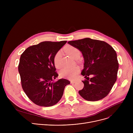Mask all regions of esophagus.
Segmentation results:
<instances>
[{
	"label": "esophagus",
	"instance_id": "34e87169",
	"mask_svg": "<svg viewBox=\"0 0 133 133\" xmlns=\"http://www.w3.org/2000/svg\"><path fill=\"white\" fill-rule=\"evenodd\" d=\"M76 82V81H70V83H71V84H74V83H75Z\"/></svg>",
	"mask_w": 133,
	"mask_h": 133
}]
</instances>
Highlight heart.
Wrapping results in <instances>:
<instances>
[{
    "label": "heart",
    "mask_w": 133,
    "mask_h": 133,
    "mask_svg": "<svg viewBox=\"0 0 133 133\" xmlns=\"http://www.w3.org/2000/svg\"><path fill=\"white\" fill-rule=\"evenodd\" d=\"M65 51L71 58L77 59L81 56V51L77 48L72 46H67L64 48ZM62 53L61 51H58L56 53L54 57V63L55 67L57 68H60L61 67V59L62 58ZM79 71V68L75 66L71 68H64L60 71L59 74L62 77L68 78L70 79H74L76 76Z\"/></svg>",
    "instance_id": "heart-1"
}]
</instances>
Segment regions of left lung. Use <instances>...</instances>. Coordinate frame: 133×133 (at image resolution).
Wrapping results in <instances>:
<instances>
[{"label": "left lung", "mask_w": 133, "mask_h": 133, "mask_svg": "<svg viewBox=\"0 0 133 133\" xmlns=\"http://www.w3.org/2000/svg\"><path fill=\"white\" fill-rule=\"evenodd\" d=\"M68 43L76 47L83 54L84 69L81 74L86 79L82 81L80 95L88 101H97L105 97L117 79L118 69L115 50L107 43L86 38ZM92 75L89 80L87 76Z\"/></svg>", "instance_id": "left-lung-1"}]
</instances>
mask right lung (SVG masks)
Here are the masks:
<instances>
[{
	"instance_id": "add662e5",
	"label": "right lung",
	"mask_w": 133,
	"mask_h": 133,
	"mask_svg": "<svg viewBox=\"0 0 133 133\" xmlns=\"http://www.w3.org/2000/svg\"><path fill=\"white\" fill-rule=\"evenodd\" d=\"M67 43L43 42L27 48L21 55L18 71L22 86L28 97L35 104L44 107L57 103L65 87L70 84L66 79L54 82L58 77L54 57Z\"/></svg>"
}]
</instances>
